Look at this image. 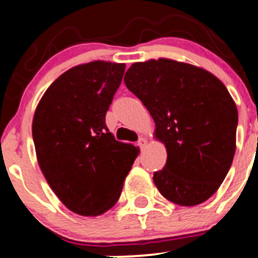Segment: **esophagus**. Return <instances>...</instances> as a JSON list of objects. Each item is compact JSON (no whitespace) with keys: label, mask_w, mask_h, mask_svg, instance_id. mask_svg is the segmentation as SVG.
Segmentation results:
<instances>
[{"label":"esophagus","mask_w":258,"mask_h":258,"mask_svg":"<svg viewBox=\"0 0 258 258\" xmlns=\"http://www.w3.org/2000/svg\"><path fill=\"white\" fill-rule=\"evenodd\" d=\"M137 145L139 146V148H141V150H143V148L146 147V145H147V139H146V138H139L138 142H137Z\"/></svg>","instance_id":"esophagus-1"}]
</instances>
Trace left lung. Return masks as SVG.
<instances>
[{
	"label": "left lung",
	"instance_id": "left-lung-1",
	"mask_svg": "<svg viewBox=\"0 0 258 258\" xmlns=\"http://www.w3.org/2000/svg\"><path fill=\"white\" fill-rule=\"evenodd\" d=\"M124 82L166 147V164L153 174L160 193L180 206L209 200L235 153L238 110L226 87L206 70L169 58L133 63Z\"/></svg>",
	"mask_w": 258,
	"mask_h": 258
}]
</instances>
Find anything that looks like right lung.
<instances>
[{"mask_svg":"<svg viewBox=\"0 0 258 258\" xmlns=\"http://www.w3.org/2000/svg\"><path fill=\"white\" fill-rule=\"evenodd\" d=\"M125 63L93 61L52 83L37 106L32 134L47 183L70 211L97 216L117 202L139 150L117 142L106 112Z\"/></svg>","mask_w":258,"mask_h":258,"instance_id":"obj_1","label":"right lung"}]
</instances>
